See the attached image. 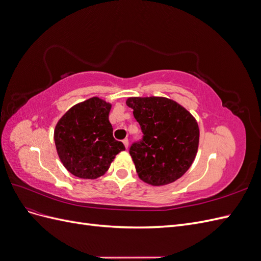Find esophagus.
<instances>
[{
	"mask_svg": "<svg viewBox=\"0 0 261 261\" xmlns=\"http://www.w3.org/2000/svg\"><path fill=\"white\" fill-rule=\"evenodd\" d=\"M123 144H124L125 148H126V149H127V148H128V139H127V138H125V139L123 140Z\"/></svg>",
	"mask_w": 261,
	"mask_h": 261,
	"instance_id": "esophagus-1",
	"label": "esophagus"
}]
</instances>
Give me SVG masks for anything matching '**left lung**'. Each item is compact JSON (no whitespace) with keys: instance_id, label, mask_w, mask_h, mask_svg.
<instances>
[{"instance_id":"obj_1","label":"left lung","mask_w":261,"mask_h":261,"mask_svg":"<svg viewBox=\"0 0 261 261\" xmlns=\"http://www.w3.org/2000/svg\"><path fill=\"white\" fill-rule=\"evenodd\" d=\"M144 133L129 154L138 177L151 186H164L183 176L193 164L199 145L196 118L176 101L165 97L126 100Z\"/></svg>"}]
</instances>
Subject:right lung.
I'll return each instance as SVG.
<instances>
[{
	"instance_id": "add662e5",
	"label": "right lung",
	"mask_w": 261,
	"mask_h": 261,
	"mask_svg": "<svg viewBox=\"0 0 261 261\" xmlns=\"http://www.w3.org/2000/svg\"><path fill=\"white\" fill-rule=\"evenodd\" d=\"M112 105L92 97L70 108L54 128V143L64 168L84 179H96L109 170L125 147L113 137L109 121Z\"/></svg>"
}]
</instances>
